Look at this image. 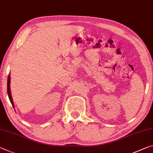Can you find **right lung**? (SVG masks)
Here are the masks:
<instances>
[{
	"mask_svg": "<svg viewBox=\"0 0 153 153\" xmlns=\"http://www.w3.org/2000/svg\"><path fill=\"white\" fill-rule=\"evenodd\" d=\"M10 76H8V79H7V93H8V96L9 98V100H10L12 105L13 106V100H12L11 94V91H10Z\"/></svg>",
	"mask_w": 153,
	"mask_h": 153,
	"instance_id": "right-lung-1",
	"label": "right lung"
}]
</instances>
